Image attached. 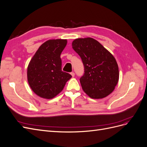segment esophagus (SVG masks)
Returning <instances> with one entry per match:
<instances>
[{
    "label": "esophagus",
    "mask_w": 147,
    "mask_h": 147,
    "mask_svg": "<svg viewBox=\"0 0 147 147\" xmlns=\"http://www.w3.org/2000/svg\"><path fill=\"white\" fill-rule=\"evenodd\" d=\"M70 74H71V75H72V76L74 77V76H75V73L74 72H71L70 73Z\"/></svg>",
    "instance_id": "esophagus-1"
}]
</instances>
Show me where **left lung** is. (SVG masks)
I'll list each match as a JSON object with an SVG mask.
<instances>
[{
  "label": "left lung",
  "instance_id": "left-lung-1",
  "mask_svg": "<svg viewBox=\"0 0 147 147\" xmlns=\"http://www.w3.org/2000/svg\"><path fill=\"white\" fill-rule=\"evenodd\" d=\"M72 45L84 65V73L80 79L84 92L92 99L109 96L119 80L118 66L113 56L90 37L75 39Z\"/></svg>",
  "mask_w": 147,
  "mask_h": 147
}]
</instances>
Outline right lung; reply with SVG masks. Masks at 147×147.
Segmentation results:
<instances>
[{
	"instance_id": "obj_1",
	"label": "right lung",
	"mask_w": 147,
	"mask_h": 147,
	"mask_svg": "<svg viewBox=\"0 0 147 147\" xmlns=\"http://www.w3.org/2000/svg\"><path fill=\"white\" fill-rule=\"evenodd\" d=\"M67 41L65 39L49 40L39 47L28 67V81L37 96L52 99L62 91L72 77L62 71L61 54Z\"/></svg>"
}]
</instances>
